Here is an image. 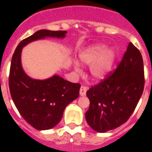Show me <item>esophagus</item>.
Instances as JSON below:
<instances>
[{"instance_id":"34e87169","label":"esophagus","mask_w":152,"mask_h":152,"mask_svg":"<svg viewBox=\"0 0 152 152\" xmlns=\"http://www.w3.org/2000/svg\"><path fill=\"white\" fill-rule=\"evenodd\" d=\"M87 91H88V88H86V87H83V86H81L80 89V96H84V95H86Z\"/></svg>"}]
</instances>
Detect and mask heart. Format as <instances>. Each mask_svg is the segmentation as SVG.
Here are the masks:
<instances>
[{"label": "heart", "instance_id": "heart-1", "mask_svg": "<svg viewBox=\"0 0 152 152\" xmlns=\"http://www.w3.org/2000/svg\"><path fill=\"white\" fill-rule=\"evenodd\" d=\"M116 54L113 49L107 48L104 44H95L86 48L80 54V61L91 66L90 76L95 82L104 80L110 73L115 61ZM74 69L80 71V65L74 62Z\"/></svg>", "mask_w": 152, "mask_h": 152}]
</instances>
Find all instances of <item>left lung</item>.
<instances>
[{
    "mask_svg": "<svg viewBox=\"0 0 152 152\" xmlns=\"http://www.w3.org/2000/svg\"><path fill=\"white\" fill-rule=\"evenodd\" d=\"M144 87L141 53L132 42L111 76L87 91L90 106L86 121L95 132H106L124 124L133 113Z\"/></svg>",
    "mask_w": 152,
    "mask_h": 152,
    "instance_id": "obj_1",
    "label": "left lung"
}]
</instances>
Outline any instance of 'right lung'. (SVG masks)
Returning a JSON list of instances; mask_svg holds the SVG:
<instances>
[{
    "label": "right lung",
    "mask_w": 152,
    "mask_h": 152,
    "mask_svg": "<svg viewBox=\"0 0 152 152\" xmlns=\"http://www.w3.org/2000/svg\"><path fill=\"white\" fill-rule=\"evenodd\" d=\"M66 34V31H38L20 42L12 58L11 96L23 119L38 130L50 129L60 122L65 107L78 98L80 84L65 80L57 74L45 80L30 77L23 69L22 50L32 42L46 38L64 39Z\"/></svg>",
    "instance_id": "right-lung-1"
}]
</instances>
